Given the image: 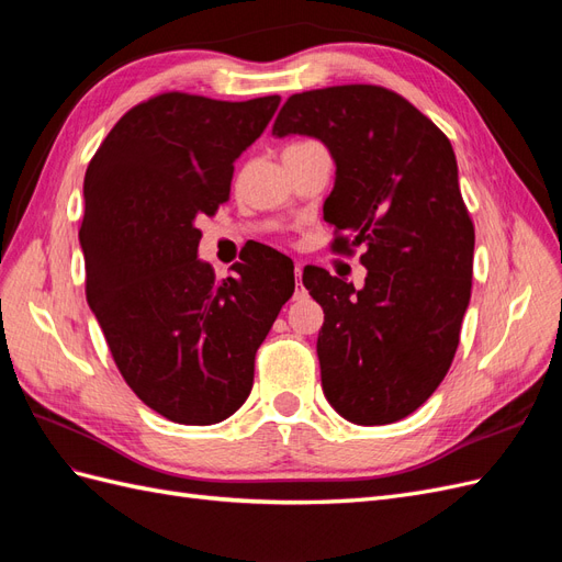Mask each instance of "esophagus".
I'll list each match as a JSON object with an SVG mask.
<instances>
[{
    "label": "esophagus",
    "instance_id": "1",
    "mask_svg": "<svg viewBox=\"0 0 562 562\" xmlns=\"http://www.w3.org/2000/svg\"><path fill=\"white\" fill-rule=\"evenodd\" d=\"M304 295H307V291H304V285H302V265H295V293H293V297L302 300Z\"/></svg>",
    "mask_w": 562,
    "mask_h": 562
}]
</instances>
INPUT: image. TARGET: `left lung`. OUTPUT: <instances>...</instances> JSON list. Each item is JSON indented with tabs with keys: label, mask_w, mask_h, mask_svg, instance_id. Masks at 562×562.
<instances>
[{
	"label": "left lung",
	"mask_w": 562,
	"mask_h": 562,
	"mask_svg": "<svg viewBox=\"0 0 562 562\" xmlns=\"http://www.w3.org/2000/svg\"><path fill=\"white\" fill-rule=\"evenodd\" d=\"M271 133L312 135L330 149L335 187L323 220L333 250L363 248V288L307 267L323 307L321 384L363 427L415 413L443 382L471 297L473 223L446 133L394 91L347 83L295 93Z\"/></svg>",
	"instance_id": "left-lung-1"
}]
</instances>
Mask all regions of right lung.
Wrapping results in <instances>:
<instances>
[{
    "mask_svg": "<svg viewBox=\"0 0 562 562\" xmlns=\"http://www.w3.org/2000/svg\"><path fill=\"white\" fill-rule=\"evenodd\" d=\"M279 103L155 95L119 119L83 178L89 307L135 396L178 424L239 411L255 351L295 291L293 262L269 246L223 281L196 258V220L229 199L234 161Z\"/></svg>",
    "mask_w": 562,
    "mask_h": 562,
    "instance_id": "add662e5",
    "label": "right lung"
}]
</instances>
